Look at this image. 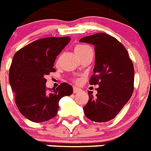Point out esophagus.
I'll use <instances>...</instances> for the list:
<instances>
[{"mask_svg":"<svg viewBox=\"0 0 151 151\" xmlns=\"http://www.w3.org/2000/svg\"><path fill=\"white\" fill-rule=\"evenodd\" d=\"M82 90L80 88H78V87H76V86L73 87V93H75V94H76V93H78V92H80Z\"/></svg>","mask_w":151,"mask_h":151,"instance_id":"obj_1","label":"esophagus"}]
</instances>
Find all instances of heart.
<instances>
[{"label":"heart","mask_w":151,"mask_h":151,"mask_svg":"<svg viewBox=\"0 0 151 151\" xmlns=\"http://www.w3.org/2000/svg\"><path fill=\"white\" fill-rule=\"evenodd\" d=\"M88 48H90V47L88 46H87V45H78L75 47V52H76V54H78V53H81V52L87 50Z\"/></svg>","instance_id":"heart-1"}]
</instances>
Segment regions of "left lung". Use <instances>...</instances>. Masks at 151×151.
Listing matches in <instances>:
<instances>
[{"label":"left lung","mask_w":151,"mask_h":151,"mask_svg":"<svg viewBox=\"0 0 151 151\" xmlns=\"http://www.w3.org/2000/svg\"><path fill=\"white\" fill-rule=\"evenodd\" d=\"M80 42L94 46L95 65L90 85H98L95 97L83 107L85 116L97 122L115 118L129 101L134 91V66L125 47L116 38L105 33L86 36Z\"/></svg>","instance_id":"8db88e82"}]
</instances>
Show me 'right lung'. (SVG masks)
Instances as JSON below:
<instances>
[{
  "label": "right lung",
  "instance_id": "obj_1",
  "mask_svg": "<svg viewBox=\"0 0 151 151\" xmlns=\"http://www.w3.org/2000/svg\"><path fill=\"white\" fill-rule=\"evenodd\" d=\"M70 40L69 37L36 40L13 56L9 82L19 110L32 122H42L54 118L60 100L73 94V87L66 82L51 92L47 91L45 85L46 75L56 71V58Z\"/></svg>",
  "mask_w": 151,
  "mask_h": 151
}]
</instances>
